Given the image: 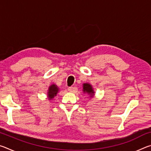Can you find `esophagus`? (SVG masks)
Returning <instances> with one entry per match:
<instances>
[{
	"instance_id": "esophagus-1",
	"label": "esophagus",
	"mask_w": 151,
	"mask_h": 151,
	"mask_svg": "<svg viewBox=\"0 0 151 151\" xmlns=\"http://www.w3.org/2000/svg\"><path fill=\"white\" fill-rule=\"evenodd\" d=\"M68 91L70 92V93H72V92H73L74 91V88L73 87V86H70V87H68Z\"/></svg>"
}]
</instances>
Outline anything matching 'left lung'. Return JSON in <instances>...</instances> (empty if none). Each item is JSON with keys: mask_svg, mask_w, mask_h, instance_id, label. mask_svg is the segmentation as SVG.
<instances>
[{"mask_svg": "<svg viewBox=\"0 0 151 151\" xmlns=\"http://www.w3.org/2000/svg\"><path fill=\"white\" fill-rule=\"evenodd\" d=\"M83 92L90 95L91 97H93L94 95V92L93 88L92 87V85L88 83L83 84Z\"/></svg>", "mask_w": 151, "mask_h": 151, "instance_id": "8db88e82", "label": "left lung"}]
</instances>
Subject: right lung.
Here are the masks:
<instances>
[{"mask_svg": "<svg viewBox=\"0 0 151 151\" xmlns=\"http://www.w3.org/2000/svg\"><path fill=\"white\" fill-rule=\"evenodd\" d=\"M58 92V88L57 85H55V84H52V85H50L49 86V88H48V91L47 93L48 99H49V100L52 99L55 96H57Z\"/></svg>", "mask_w": 151, "mask_h": 151, "instance_id": "right-lung-1", "label": "right lung"}]
</instances>
